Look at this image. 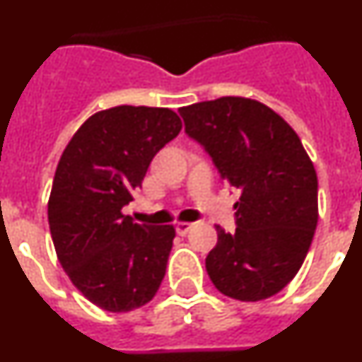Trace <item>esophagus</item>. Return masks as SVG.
Masks as SVG:
<instances>
[{
	"label": "esophagus",
	"mask_w": 362,
	"mask_h": 362,
	"mask_svg": "<svg viewBox=\"0 0 362 362\" xmlns=\"http://www.w3.org/2000/svg\"><path fill=\"white\" fill-rule=\"evenodd\" d=\"M192 228H194V223H177V225H175V232H177L179 235H187Z\"/></svg>",
	"instance_id": "obj_1"
}]
</instances>
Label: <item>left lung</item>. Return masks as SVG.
Listing matches in <instances>:
<instances>
[{"label": "left lung", "instance_id": "1", "mask_svg": "<svg viewBox=\"0 0 362 362\" xmlns=\"http://www.w3.org/2000/svg\"><path fill=\"white\" fill-rule=\"evenodd\" d=\"M221 179L239 190L235 230L216 225L206 272L238 300L276 296L296 277L317 226V174L299 136L267 105L219 98L179 110Z\"/></svg>", "mask_w": 362, "mask_h": 362}]
</instances>
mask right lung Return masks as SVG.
I'll use <instances>...</instances> for the list:
<instances>
[{"label":"right lung","mask_w":362,"mask_h":362,"mask_svg":"<svg viewBox=\"0 0 362 362\" xmlns=\"http://www.w3.org/2000/svg\"><path fill=\"white\" fill-rule=\"evenodd\" d=\"M181 127L170 108H108L79 127L59 159L49 199L57 259L74 286L107 312L139 308L161 286L175 228L137 225L121 210Z\"/></svg>","instance_id":"add662e5"}]
</instances>
